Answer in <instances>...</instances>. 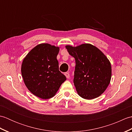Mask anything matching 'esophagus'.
Here are the masks:
<instances>
[{
	"label": "esophagus",
	"mask_w": 132,
	"mask_h": 132,
	"mask_svg": "<svg viewBox=\"0 0 132 132\" xmlns=\"http://www.w3.org/2000/svg\"><path fill=\"white\" fill-rule=\"evenodd\" d=\"M64 75H65V76L67 78H70V74L69 73V72H65V73H64Z\"/></svg>",
	"instance_id": "1"
}]
</instances>
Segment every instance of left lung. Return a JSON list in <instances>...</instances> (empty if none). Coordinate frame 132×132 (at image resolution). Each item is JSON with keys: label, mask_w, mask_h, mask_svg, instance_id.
<instances>
[{"label": "left lung", "mask_w": 132, "mask_h": 132, "mask_svg": "<svg viewBox=\"0 0 132 132\" xmlns=\"http://www.w3.org/2000/svg\"><path fill=\"white\" fill-rule=\"evenodd\" d=\"M75 60L74 84L78 95L90 100L99 97L110 83L111 65L106 56L91 44L66 46Z\"/></svg>", "instance_id": "8db88e82"}]
</instances>
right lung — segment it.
<instances>
[{
	"label": "right lung",
	"mask_w": 132,
	"mask_h": 132,
	"mask_svg": "<svg viewBox=\"0 0 132 132\" xmlns=\"http://www.w3.org/2000/svg\"><path fill=\"white\" fill-rule=\"evenodd\" d=\"M58 47L48 44L35 46L24 58L21 64V74L25 85L35 96L43 99L55 95L66 80L59 70L57 56Z\"/></svg>",
	"instance_id": "1"
}]
</instances>
